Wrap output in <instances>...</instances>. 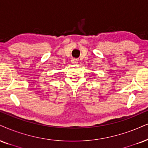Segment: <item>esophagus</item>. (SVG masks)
Masks as SVG:
<instances>
[{
	"label": "esophagus",
	"instance_id": "1",
	"mask_svg": "<svg viewBox=\"0 0 148 148\" xmlns=\"http://www.w3.org/2000/svg\"><path fill=\"white\" fill-rule=\"evenodd\" d=\"M71 62L73 64H78V60L77 59H75V58H73V59L71 60Z\"/></svg>",
	"mask_w": 148,
	"mask_h": 148
}]
</instances>
